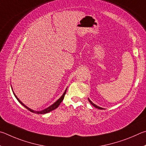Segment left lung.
I'll return each instance as SVG.
<instances>
[{"mask_svg": "<svg viewBox=\"0 0 146 146\" xmlns=\"http://www.w3.org/2000/svg\"><path fill=\"white\" fill-rule=\"evenodd\" d=\"M88 99V101L89 102H90V103L91 104H92V105L94 106V107H96V108H98V109H101V110H103V108H101V107H99V106H97V105H96V104H94L93 103H92V102L90 100V99H89V98Z\"/></svg>", "mask_w": 146, "mask_h": 146, "instance_id": "1", "label": "left lung"}]
</instances>
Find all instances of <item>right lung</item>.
Segmentation results:
<instances>
[{"instance_id": "obj_1", "label": "right lung", "mask_w": 146, "mask_h": 146, "mask_svg": "<svg viewBox=\"0 0 146 146\" xmlns=\"http://www.w3.org/2000/svg\"><path fill=\"white\" fill-rule=\"evenodd\" d=\"M66 90L65 91V92H64V94H63L62 96H61V98H60V99H59L57 101L55 102V103H54L53 104H52V105L50 106L49 107H48L47 108H46V109H45V110H43L40 111H36L33 110H31V109H30L29 108H28V107H27L25 105V104H24V103H22V102L19 100V99L17 98V97L16 96V95H15V94L14 93H13V94H14V95H15V98H16L18 100V101H19V103L22 104V105L24 106L25 108H27V109L28 110H29L30 111L33 112V113H38V114H39V113H40V114H44V113H48V112H50V111H52V110H55L56 108H58V107L59 106V105H60V103H61V102H62V101L63 100L64 97H65V94H66Z\"/></svg>"}]
</instances>
